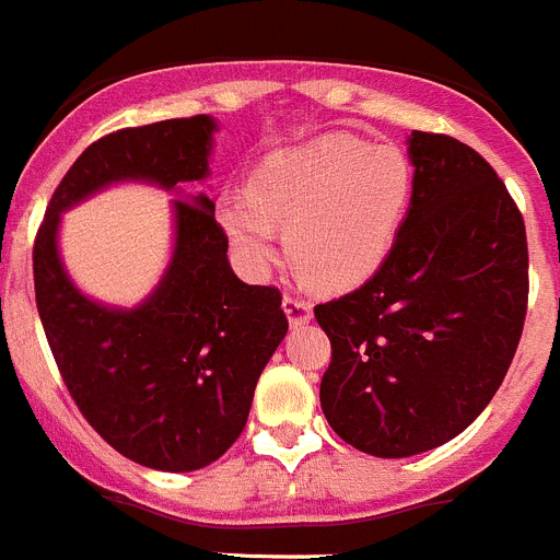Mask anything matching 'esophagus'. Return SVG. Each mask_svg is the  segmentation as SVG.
Masks as SVG:
<instances>
[{
	"label": "esophagus",
	"mask_w": 560,
	"mask_h": 560,
	"mask_svg": "<svg viewBox=\"0 0 560 560\" xmlns=\"http://www.w3.org/2000/svg\"><path fill=\"white\" fill-rule=\"evenodd\" d=\"M283 307H285V314H289V322L294 327L305 325V322H311V316H314V302L302 294H285Z\"/></svg>",
	"instance_id": "esophagus-1"
}]
</instances>
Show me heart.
<instances>
[{
  "label": "heart",
  "instance_id": "1",
  "mask_svg": "<svg viewBox=\"0 0 560 560\" xmlns=\"http://www.w3.org/2000/svg\"><path fill=\"white\" fill-rule=\"evenodd\" d=\"M413 188L408 155L394 143L325 136L280 150L249 186L219 197V222L241 266L266 275L280 253V229L296 264L322 289H350L372 275L402 224Z\"/></svg>",
  "mask_w": 560,
  "mask_h": 560
}]
</instances>
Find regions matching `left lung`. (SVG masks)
I'll use <instances>...</instances> for the list:
<instances>
[{"mask_svg": "<svg viewBox=\"0 0 560 560\" xmlns=\"http://www.w3.org/2000/svg\"><path fill=\"white\" fill-rule=\"evenodd\" d=\"M413 194L361 289L314 307L332 347L330 428L377 458L455 439L502 386L527 314L525 219L483 155L413 130Z\"/></svg>", "mask_w": 560, "mask_h": 560, "instance_id": "1", "label": "left lung"}]
</instances>
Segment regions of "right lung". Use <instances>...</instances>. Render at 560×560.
<instances>
[{
    "mask_svg": "<svg viewBox=\"0 0 560 560\" xmlns=\"http://www.w3.org/2000/svg\"><path fill=\"white\" fill-rule=\"evenodd\" d=\"M210 116L107 132L82 152L46 205L33 244L35 305L71 399L116 453L161 471L222 458L244 430L255 386L289 330L275 285L241 283L208 197L174 199L177 246L136 311L85 300L55 246L60 210L116 179L163 188L208 174Z\"/></svg>",
    "mask_w": 560,
    "mask_h": 560,
    "instance_id": "obj_1",
    "label": "right lung"
}]
</instances>
